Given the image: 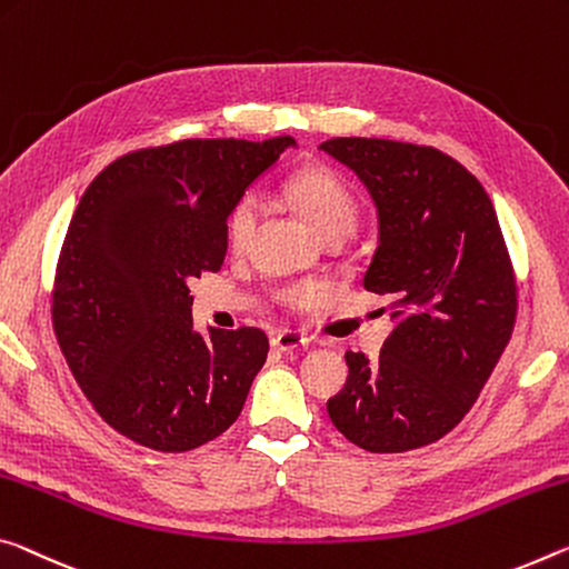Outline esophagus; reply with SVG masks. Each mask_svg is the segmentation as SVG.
Segmentation results:
<instances>
[{"mask_svg":"<svg viewBox=\"0 0 569 569\" xmlns=\"http://www.w3.org/2000/svg\"><path fill=\"white\" fill-rule=\"evenodd\" d=\"M270 345L273 349H281V351H291V349H299L303 345H309V339L303 337L299 331H291V329H281L273 333V339H270Z\"/></svg>","mask_w":569,"mask_h":569,"instance_id":"1","label":"esophagus"}]
</instances>
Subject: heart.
Segmentation results:
<instances>
[{
    "instance_id": "b5f03b06",
    "label": "heart",
    "mask_w": 569,
    "mask_h": 569,
    "mask_svg": "<svg viewBox=\"0 0 569 569\" xmlns=\"http://www.w3.org/2000/svg\"><path fill=\"white\" fill-rule=\"evenodd\" d=\"M288 197L293 204L299 207L306 222L311 224L313 232L321 240L341 238L347 240L355 232L359 222V202L351 194L345 179L337 171L327 167H303L288 179ZM258 197L256 194H242L240 200L232 204L224 220V238L232 250H242L248 246V240L256 230L258 222ZM317 288L309 283H293L283 286L278 291V301L286 306H306L313 301Z\"/></svg>"
}]
</instances>
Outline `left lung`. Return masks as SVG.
<instances>
[{
    "instance_id": "obj_1",
    "label": "left lung",
    "mask_w": 569,
    "mask_h": 569,
    "mask_svg": "<svg viewBox=\"0 0 569 569\" xmlns=\"http://www.w3.org/2000/svg\"><path fill=\"white\" fill-rule=\"evenodd\" d=\"M355 169L380 214L365 288L390 299L380 359L347 351L329 418L369 453L436 443L466 418L517 321V273L493 204L471 171L408 141H323Z\"/></svg>"
}]
</instances>
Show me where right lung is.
I'll use <instances>...</instances> for the list:
<instances>
[{
    "label": "right lung",
    "instance_id": "right-lung-1",
    "mask_svg": "<svg viewBox=\"0 0 569 569\" xmlns=\"http://www.w3.org/2000/svg\"><path fill=\"white\" fill-rule=\"evenodd\" d=\"M291 137L182 139L111 161L62 240L50 317L93 410L123 438L184 453L222 436L268 357L263 329H192L187 281L218 273L224 220Z\"/></svg>",
    "mask_w": 569,
    "mask_h": 569
}]
</instances>
